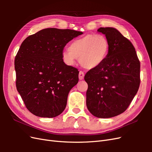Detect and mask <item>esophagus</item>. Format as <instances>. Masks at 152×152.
Masks as SVG:
<instances>
[{"label":"esophagus","instance_id":"obj_1","mask_svg":"<svg viewBox=\"0 0 152 152\" xmlns=\"http://www.w3.org/2000/svg\"><path fill=\"white\" fill-rule=\"evenodd\" d=\"M84 77V72L80 71L79 72V80H83Z\"/></svg>","mask_w":152,"mask_h":152}]
</instances>
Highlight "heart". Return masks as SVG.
Masks as SVG:
<instances>
[{"label":"heart","mask_w":152,"mask_h":152,"mask_svg":"<svg viewBox=\"0 0 152 152\" xmlns=\"http://www.w3.org/2000/svg\"><path fill=\"white\" fill-rule=\"evenodd\" d=\"M110 50L108 40L103 35L88 34L77 39L70 44L68 50L62 53L63 61L73 66L79 59L82 66L86 69L98 67L107 59Z\"/></svg>","instance_id":"1"}]
</instances>
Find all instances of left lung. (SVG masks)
Instances as JSON below:
<instances>
[{
  "label": "left lung",
  "mask_w": 152,
  "mask_h": 152,
  "mask_svg": "<svg viewBox=\"0 0 152 152\" xmlns=\"http://www.w3.org/2000/svg\"><path fill=\"white\" fill-rule=\"evenodd\" d=\"M98 31L108 40L110 50L105 61L87 72L86 105L98 118H111L125 112L138 91L140 63L132 43L113 27Z\"/></svg>",
  "instance_id": "8db88e82"
}]
</instances>
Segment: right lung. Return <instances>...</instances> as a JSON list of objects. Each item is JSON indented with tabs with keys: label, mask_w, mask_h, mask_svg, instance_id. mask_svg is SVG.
<instances>
[{
	"label": "right lung",
	"mask_w": 152,
	"mask_h": 152,
	"mask_svg": "<svg viewBox=\"0 0 152 152\" xmlns=\"http://www.w3.org/2000/svg\"><path fill=\"white\" fill-rule=\"evenodd\" d=\"M82 32L45 28L22 42L15 60L16 88L35 115L53 118L66 108L69 92L79 81V71L62 58L66 44Z\"/></svg>",
	"instance_id": "obj_1"
}]
</instances>
